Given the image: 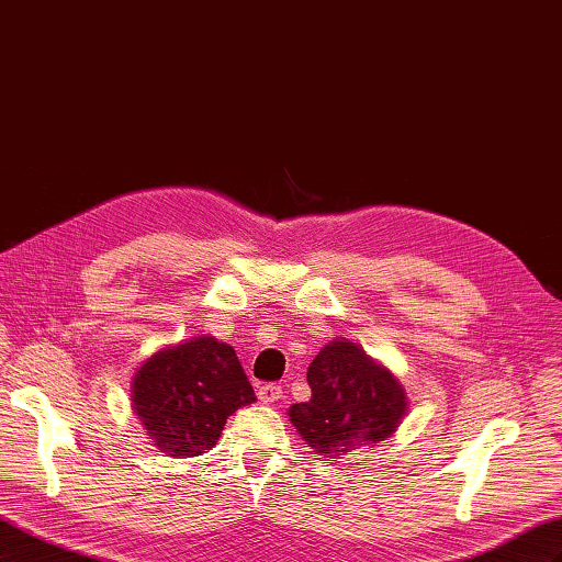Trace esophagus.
Listing matches in <instances>:
<instances>
[{
    "label": "esophagus",
    "mask_w": 562,
    "mask_h": 562,
    "mask_svg": "<svg viewBox=\"0 0 562 562\" xmlns=\"http://www.w3.org/2000/svg\"><path fill=\"white\" fill-rule=\"evenodd\" d=\"M281 396H283V389H281L279 384H274V382L258 386V398H260L262 403H277Z\"/></svg>",
    "instance_id": "obj_1"
}]
</instances>
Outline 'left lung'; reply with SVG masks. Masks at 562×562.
<instances>
[{
  "instance_id": "obj_1",
  "label": "left lung",
  "mask_w": 562,
  "mask_h": 562,
  "mask_svg": "<svg viewBox=\"0 0 562 562\" xmlns=\"http://www.w3.org/2000/svg\"><path fill=\"white\" fill-rule=\"evenodd\" d=\"M312 398L288 415L307 448L339 459L356 448L386 440L405 415V391L349 339L326 345L307 370Z\"/></svg>"
}]
</instances>
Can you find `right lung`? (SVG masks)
I'll use <instances>...</instances> for the list:
<instances>
[{
	"instance_id": "add662e5",
	"label": "right lung",
	"mask_w": 562,
	"mask_h": 562,
	"mask_svg": "<svg viewBox=\"0 0 562 562\" xmlns=\"http://www.w3.org/2000/svg\"><path fill=\"white\" fill-rule=\"evenodd\" d=\"M252 401L234 349L213 337H192L155 353L133 380L135 415L168 457L209 452L227 417Z\"/></svg>"
}]
</instances>
